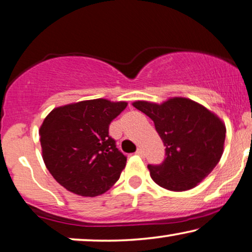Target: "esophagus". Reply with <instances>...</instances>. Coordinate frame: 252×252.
Returning <instances> with one entry per match:
<instances>
[{
    "label": "esophagus",
    "mask_w": 252,
    "mask_h": 252,
    "mask_svg": "<svg viewBox=\"0 0 252 252\" xmlns=\"http://www.w3.org/2000/svg\"><path fill=\"white\" fill-rule=\"evenodd\" d=\"M136 154H138V155H143V149L142 148H138V149H136Z\"/></svg>",
    "instance_id": "esophagus-1"
}]
</instances>
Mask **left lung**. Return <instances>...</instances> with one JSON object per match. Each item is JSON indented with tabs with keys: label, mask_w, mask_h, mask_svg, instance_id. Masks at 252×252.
<instances>
[{
	"label": "left lung",
	"mask_w": 252,
	"mask_h": 252,
	"mask_svg": "<svg viewBox=\"0 0 252 252\" xmlns=\"http://www.w3.org/2000/svg\"><path fill=\"white\" fill-rule=\"evenodd\" d=\"M133 106L154 122L165 146L161 164H148L153 181L170 191H186L211 174L223 153L226 126L200 104L183 97Z\"/></svg>",
	"instance_id": "8db88e82"
}]
</instances>
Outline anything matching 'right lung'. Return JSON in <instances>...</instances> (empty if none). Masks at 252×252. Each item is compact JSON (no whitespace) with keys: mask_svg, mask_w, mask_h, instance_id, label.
<instances>
[{"mask_svg":"<svg viewBox=\"0 0 252 252\" xmlns=\"http://www.w3.org/2000/svg\"><path fill=\"white\" fill-rule=\"evenodd\" d=\"M126 102L103 98L54 109L39 129L45 165L59 184L83 197H96L118 181L127 158L109 135Z\"/></svg>","mask_w":252,"mask_h":252,"instance_id":"obj_1","label":"right lung"}]
</instances>
